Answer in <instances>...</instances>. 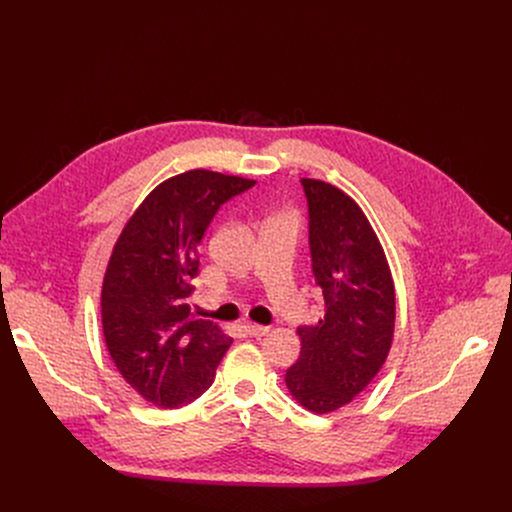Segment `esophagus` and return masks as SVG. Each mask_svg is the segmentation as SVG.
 <instances>
[{"instance_id":"34e87169","label":"esophagus","mask_w":512,"mask_h":512,"mask_svg":"<svg viewBox=\"0 0 512 512\" xmlns=\"http://www.w3.org/2000/svg\"><path fill=\"white\" fill-rule=\"evenodd\" d=\"M245 332L249 336H265V334H269V326H261V324L249 322V324H245Z\"/></svg>"}]
</instances>
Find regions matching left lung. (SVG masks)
I'll use <instances>...</instances> for the list:
<instances>
[{
  "instance_id": "obj_1",
  "label": "left lung",
  "mask_w": 512,
  "mask_h": 512,
  "mask_svg": "<svg viewBox=\"0 0 512 512\" xmlns=\"http://www.w3.org/2000/svg\"><path fill=\"white\" fill-rule=\"evenodd\" d=\"M310 212V251L324 318L298 328L300 358L285 385L302 407L330 413L379 375L395 332V285L367 214L340 188L302 178Z\"/></svg>"
}]
</instances>
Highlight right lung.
<instances>
[{"mask_svg":"<svg viewBox=\"0 0 512 512\" xmlns=\"http://www.w3.org/2000/svg\"><path fill=\"white\" fill-rule=\"evenodd\" d=\"M253 184L210 170L172 176L145 196L113 247L101 291L105 344L127 385L156 407L198 399L233 342L210 320H192L188 300L212 216Z\"/></svg>","mask_w":512,"mask_h":512,"instance_id":"right-lung-1","label":"right lung"}]
</instances>
